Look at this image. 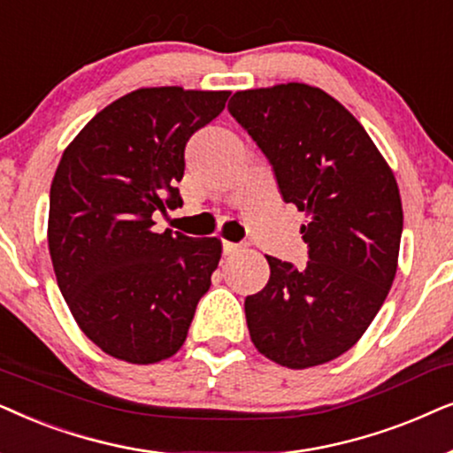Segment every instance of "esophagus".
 Listing matches in <instances>:
<instances>
[{
    "label": "esophagus",
    "instance_id": "34e87169",
    "mask_svg": "<svg viewBox=\"0 0 453 453\" xmlns=\"http://www.w3.org/2000/svg\"><path fill=\"white\" fill-rule=\"evenodd\" d=\"M240 250V244L234 242H223V255H234V252Z\"/></svg>",
    "mask_w": 453,
    "mask_h": 453
}]
</instances>
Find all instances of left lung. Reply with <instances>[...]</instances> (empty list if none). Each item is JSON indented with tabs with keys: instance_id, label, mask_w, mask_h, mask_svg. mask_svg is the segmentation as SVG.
Wrapping results in <instances>:
<instances>
[{
	"instance_id": "left-lung-1",
	"label": "left lung",
	"mask_w": 453,
	"mask_h": 453,
	"mask_svg": "<svg viewBox=\"0 0 453 453\" xmlns=\"http://www.w3.org/2000/svg\"><path fill=\"white\" fill-rule=\"evenodd\" d=\"M273 165L286 203L304 211V269L267 257V286L246 298L250 340L288 369L357 343L388 298L403 226L400 188L363 124L304 82L238 90L227 104Z\"/></svg>"
}]
</instances>
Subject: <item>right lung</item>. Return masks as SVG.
<instances>
[{
    "label": "right lung",
    "instance_id": "1",
    "mask_svg": "<svg viewBox=\"0 0 453 453\" xmlns=\"http://www.w3.org/2000/svg\"><path fill=\"white\" fill-rule=\"evenodd\" d=\"M230 90L144 87L101 110L65 147L47 242L59 292L96 348L130 365L173 357L221 258L219 238L153 232L182 196L184 147Z\"/></svg>",
    "mask_w": 453,
    "mask_h": 453
}]
</instances>
